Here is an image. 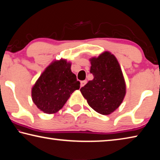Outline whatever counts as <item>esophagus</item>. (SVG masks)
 Instances as JSON below:
<instances>
[{"mask_svg": "<svg viewBox=\"0 0 160 160\" xmlns=\"http://www.w3.org/2000/svg\"><path fill=\"white\" fill-rule=\"evenodd\" d=\"M86 83H87V81H86V80H82V81H81V82H80V87H83L84 85H85Z\"/></svg>", "mask_w": 160, "mask_h": 160, "instance_id": "34e87169", "label": "esophagus"}]
</instances>
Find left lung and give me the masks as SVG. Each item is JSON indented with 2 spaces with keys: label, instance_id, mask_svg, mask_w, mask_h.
Listing matches in <instances>:
<instances>
[{
  "label": "left lung",
  "instance_id": "left-lung-1",
  "mask_svg": "<svg viewBox=\"0 0 160 160\" xmlns=\"http://www.w3.org/2000/svg\"><path fill=\"white\" fill-rule=\"evenodd\" d=\"M90 61L94 78L81 88L80 92L94 111L109 115L120 106L126 95V82L120 65L109 51Z\"/></svg>",
  "mask_w": 160,
  "mask_h": 160
}]
</instances>
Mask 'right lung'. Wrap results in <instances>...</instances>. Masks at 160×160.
Wrapping results in <instances>:
<instances>
[{"instance_id":"1","label":"right lung","mask_w":160,"mask_h":160,"mask_svg":"<svg viewBox=\"0 0 160 160\" xmlns=\"http://www.w3.org/2000/svg\"><path fill=\"white\" fill-rule=\"evenodd\" d=\"M71 63L61 59L45 69L32 89V101L46 113L60 110L80 83L70 69Z\"/></svg>"}]
</instances>
